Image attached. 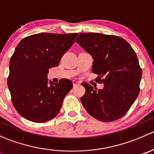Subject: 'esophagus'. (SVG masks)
Listing matches in <instances>:
<instances>
[{
    "instance_id": "1",
    "label": "esophagus",
    "mask_w": 154,
    "mask_h": 154,
    "mask_svg": "<svg viewBox=\"0 0 154 154\" xmlns=\"http://www.w3.org/2000/svg\"><path fill=\"white\" fill-rule=\"evenodd\" d=\"M73 85H74V86L75 87V86H79V85L80 84V83L79 81H77V80H73Z\"/></svg>"
}]
</instances>
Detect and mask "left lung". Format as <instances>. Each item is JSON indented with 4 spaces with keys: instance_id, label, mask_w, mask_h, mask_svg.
Listing matches in <instances>:
<instances>
[{
    "instance_id": "1",
    "label": "left lung",
    "mask_w": 154,
    "mask_h": 154,
    "mask_svg": "<svg viewBox=\"0 0 154 154\" xmlns=\"http://www.w3.org/2000/svg\"><path fill=\"white\" fill-rule=\"evenodd\" d=\"M94 59L92 71L102 89L86 83L80 100L87 112L103 122L121 119L129 111L140 91L142 71L136 52L126 40L117 35L80 33L76 39Z\"/></svg>"
}]
</instances>
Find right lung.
Here are the masks:
<instances>
[{
	"instance_id": "obj_1",
	"label": "right lung",
	"mask_w": 154,
	"mask_h": 154,
	"mask_svg": "<svg viewBox=\"0 0 154 154\" xmlns=\"http://www.w3.org/2000/svg\"><path fill=\"white\" fill-rule=\"evenodd\" d=\"M78 33H38L23 38L11 57L7 85L15 109L24 119L43 123L60 111L72 82H50L48 70L59 66Z\"/></svg>"
}]
</instances>
